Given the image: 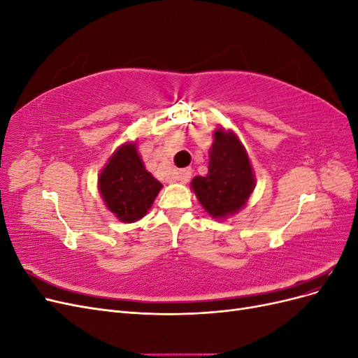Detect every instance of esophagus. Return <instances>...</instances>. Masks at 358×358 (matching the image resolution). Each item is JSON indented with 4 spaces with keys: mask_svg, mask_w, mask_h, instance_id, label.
I'll return each instance as SVG.
<instances>
[{
    "mask_svg": "<svg viewBox=\"0 0 358 358\" xmlns=\"http://www.w3.org/2000/svg\"><path fill=\"white\" fill-rule=\"evenodd\" d=\"M191 175H192L191 169H182L178 173V180H180L182 183H187L191 179Z\"/></svg>",
    "mask_w": 358,
    "mask_h": 358,
    "instance_id": "34e87169",
    "label": "esophagus"
}]
</instances>
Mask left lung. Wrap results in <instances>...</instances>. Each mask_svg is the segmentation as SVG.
<instances>
[{
    "label": "left lung",
    "mask_w": 358,
    "mask_h": 358,
    "mask_svg": "<svg viewBox=\"0 0 358 358\" xmlns=\"http://www.w3.org/2000/svg\"><path fill=\"white\" fill-rule=\"evenodd\" d=\"M191 187L213 218H225L243 208L255 187V179L246 150L233 133L216 129L209 173L204 178H194Z\"/></svg>",
    "instance_id": "8db88e82"
}]
</instances>
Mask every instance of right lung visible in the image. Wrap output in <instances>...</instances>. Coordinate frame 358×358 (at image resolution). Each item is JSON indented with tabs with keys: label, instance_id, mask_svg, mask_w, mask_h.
<instances>
[{
	"label": "right lung",
	"instance_id": "1",
	"mask_svg": "<svg viewBox=\"0 0 358 358\" xmlns=\"http://www.w3.org/2000/svg\"><path fill=\"white\" fill-rule=\"evenodd\" d=\"M99 185L107 208L124 222L143 218L162 188L161 182L145 169L134 143L121 146L112 155Z\"/></svg>",
	"mask_w": 358,
	"mask_h": 358
}]
</instances>
